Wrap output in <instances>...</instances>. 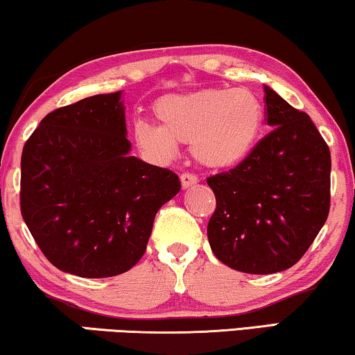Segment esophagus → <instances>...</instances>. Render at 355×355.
<instances>
[{
  "label": "esophagus",
  "mask_w": 355,
  "mask_h": 355,
  "mask_svg": "<svg viewBox=\"0 0 355 355\" xmlns=\"http://www.w3.org/2000/svg\"><path fill=\"white\" fill-rule=\"evenodd\" d=\"M197 181H198V178L193 173H182L181 174V184H182L184 189L196 186Z\"/></svg>",
  "instance_id": "esophagus-1"
}]
</instances>
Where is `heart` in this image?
<instances>
[{
	"mask_svg": "<svg viewBox=\"0 0 355 355\" xmlns=\"http://www.w3.org/2000/svg\"><path fill=\"white\" fill-rule=\"evenodd\" d=\"M158 125L137 121L135 140L159 157H173L176 144H192L198 162L211 168L241 163L254 147L261 125V106L250 92L207 89L169 95L153 106Z\"/></svg>",
	"mask_w": 355,
	"mask_h": 355,
	"instance_id": "b5f03b06",
	"label": "heart"
}]
</instances>
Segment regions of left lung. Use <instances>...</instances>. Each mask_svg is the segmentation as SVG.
<instances>
[{"label":"left lung","instance_id":"1","mask_svg":"<svg viewBox=\"0 0 355 355\" xmlns=\"http://www.w3.org/2000/svg\"><path fill=\"white\" fill-rule=\"evenodd\" d=\"M273 130L230 171L207 179L216 208L207 234L232 270L270 275L302 259L329 213L331 155L307 113L265 85Z\"/></svg>","mask_w":355,"mask_h":355}]
</instances>
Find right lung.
<instances>
[{
  "mask_svg": "<svg viewBox=\"0 0 355 355\" xmlns=\"http://www.w3.org/2000/svg\"><path fill=\"white\" fill-rule=\"evenodd\" d=\"M121 92L48 113L21 158V213L48 261L110 278L142 259L153 220L181 182L129 157Z\"/></svg>",
  "mask_w": 355,
  "mask_h": 355,
  "instance_id": "right-lung-1",
  "label": "right lung"
}]
</instances>
